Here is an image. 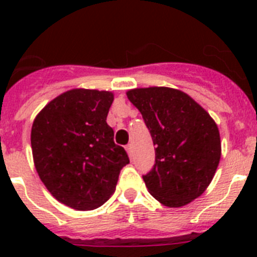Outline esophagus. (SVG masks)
Segmentation results:
<instances>
[{
	"label": "esophagus",
	"instance_id": "1",
	"mask_svg": "<svg viewBox=\"0 0 257 257\" xmlns=\"http://www.w3.org/2000/svg\"><path fill=\"white\" fill-rule=\"evenodd\" d=\"M126 151H127V153H128V156L133 157V145L131 144L126 145Z\"/></svg>",
	"mask_w": 257,
	"mask_h": 257
}]
</instances>
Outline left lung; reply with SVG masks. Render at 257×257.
<instances>
[{"label":"left lung","mask_w":257,"mask_h":257,"mask_svg":"<svg viewBox=\"0 0 257 257\" xmlns=\"http://www.w3.org/2000/svg\"><path fill=\"white\" fill-rule=\"evenodd\" d=\"M156 145V163L143 176L149 193L167 207H181L207 189L221 157L217 124L196 100L170 87L126 92Z\"/></svg>","instance_id":"8db88e82"}]
</instances>
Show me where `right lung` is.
Segmentation results:
<instances>
[{
  "label": "right lung",
  "instance_id": "obj_1",
  "mask_svg": "<svg viewBox=\"0 0 257 257\" xmlns=\"http://www.w3.org/2000/svg\"><path fill=\"white\" fill-rule=\"evenodd\" d=\"M110 91L73 88L52 99L32 124L33 162L54 198L78 211L104 205L115 190L126 151L106 123Z\"/></svg>",
  "mask_w": 257,
  "mask_h": 257
}]
</instances>
